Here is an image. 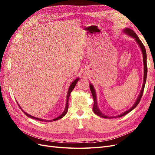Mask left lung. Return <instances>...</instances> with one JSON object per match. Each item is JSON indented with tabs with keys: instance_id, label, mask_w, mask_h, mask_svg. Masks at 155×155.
<instances>
[{
	"instance_id": "1",
	"label": "left lung",
	"mask_w": 155,
	"mask_h": 155,
	"mask_svg": "<svg viewBox=\"0 0 155 155\" xmlns=\"http://www.w3.org/2000/svg\"><path fill=\"white\" fill-rule=\"evenodd\" d=\"M123 33L125 34H126L127 35H129L130 37H133V39H134V40L137 42L138 46L140 47V50L142 51V55H143V85H142V87L141 91L140 92L139 95L137 97V100L134 102V104H133V105L129 109H128L127 110L125 111L123 113H121L118 116H106L105 114H104L103 112L100 110L99 107H98L97 105V96H96V90L94 87L93 85H92L91 83H90V89L92 93V95L93 96V99H94V106H93V111L94 113L99 116L101 118H120V117L124 116L125 114H127V113H129V112H130L131 110H133L134 108L138 105V104H139V102L141 100L143 92V90H144V87H145V82H146V78H147V54H146V51H145V46H143V43H142V41L140 40L139 37L137 36V35L136 34V33L129 28H125L123 30Z\"/></svg>"
}]
</instances>
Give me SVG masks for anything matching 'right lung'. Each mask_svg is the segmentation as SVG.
Listing matches in <instances>:
<instances>
[{
  "mask_svg": "<svg viewBox=\"0 0 155 155\" xmlns=\"http://www.w3.org/2000/svg\"><path fill=\"white\" fill-rule=\"evenodd\" d=\"M79 80V78H76V79H75V80H74V81H73L71 84H70V87H69V88H68V92H67V101H66V104H65L64 110V111L63 112V113H62L59 116L57 117V118H54V119H53V120H44V119H41V118H36V117H34V116H31V115H30V114H28V113H26V112H25L24 110H23L22 109V108L21 107V106L19 105V104H18V103L17 101V104H18V106H19V107L21 109V110H22L23 112H24V113H25L27 116H28L29 118H30L34 119V120H39V121H47V122H51V121L58 120H59V119H61V118H62L65 115H66V114L67 113L68 109V99H69L70 95V94H71L72 91H73V89L74 88L75 86H76V83L78 82Z\"/></svg>",
  "mask_w": 155,
  "mask_h": 155,
  "instance_id": "add662e5",
  "label": "right lung"
}]
</instances>
